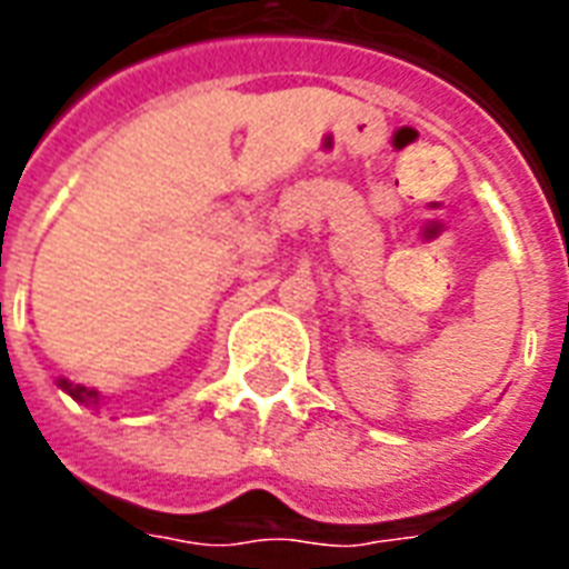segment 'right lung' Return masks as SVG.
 <instances>
[{"instance_id": "obj_1", "label": "right lung", "mask_w": 569, "mask_h": 569, "mask_svg": "<svg viewBox=\"0 0 569 569\" xmlns=\"http://www.w3.org/2000/svg\"><path fill=\"white\" fill-rule=\"evenodd\" d=\"M59 388H62L64 393H71L77 402H86V406H98V400H101V397H98V390L82 388V385H73V381H68V379L59 381Z\"/></svg>"}]
</instances>
